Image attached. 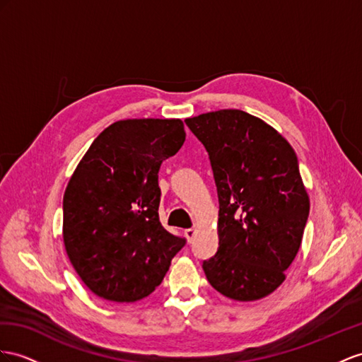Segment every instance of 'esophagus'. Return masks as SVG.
Here are the masks:
<instances>
[{"mask_svg":"<svg viewBox=\"0 0 362 362\" xmlns=\"http://www.w3.org/2000/svg\"><path fill=\"white\" fill-rule=\"evenodd\" d=\"M194 235H196V229L194 228H189V229H185V237L188 238V242H192Z\"/></svg>","mask_w":362,"mask_h":362,"instance_id":"34e87169","label":"esophagus"}]
</instances>
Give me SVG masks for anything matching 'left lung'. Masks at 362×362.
Segmentation results:
<instances>
[{"label": "left lung", "mask_w": 362, "mask_h": 362, "mask_svg": "<svg viewBox=\"0 0 362 362\" xmlns=\"http://www.w3.org/2000/svg\"><path fill=\"white\" fill-rule=\"evenodd\" d=\"M185 124L208 151L218 196V249L203 271L228 298L260 300L284 281L308 223L296 154L271 125L242 110Z\"/></svg>", "instance_id": "obj_1"}]
</instances>
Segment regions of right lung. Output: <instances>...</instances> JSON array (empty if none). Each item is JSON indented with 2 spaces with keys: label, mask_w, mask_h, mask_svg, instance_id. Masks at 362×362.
<instances>
[{
  "label": "right lung",
  "mask_w": 362,
  "mask_h": 362,
  "mask_svg": "<svg viewBox=\"0 0 362 362\" xmlns=\"http://www.w3.org/2000/svg\"><path fill=\"white\" fill-rule=\"evenodd\" d=\"M180 119H127L102 132L64 194V245L100 298L133 303L163 280L187 238L159 220V170L185 142Z\"/></svg>",
  "instance_id": "obj_1"
}]
</instances>
